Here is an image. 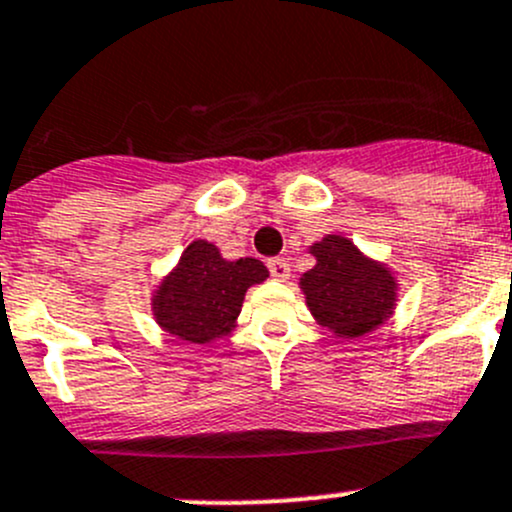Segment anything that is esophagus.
I'll return each mask as SVG.
<instances>
[{
    "mask_svg": "<svg viewBox=\"0 0 512 512\" xmlns=\"http://www.w3.org/2000/svg\"><path fill=\"white\" fill-rule=\"evenodd\" d=\"M267 267H270V272L275 280L285 282L289 277V262L285 260V257H272V260L267 262Z\"/></svg>",
    "mask_w": 512,
    "mask_h": 512,
    "instance_id": "esophagus-1",
    "label": "esophagus"
}]
</instances>
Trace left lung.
<instances>
[{"label": "left lung", "instance_id": "obj_1", "mask_svg": "<svg viewBox=\"0 0 512 512\" xmlns=\"http://www.w3.org/2000/svg\"><path fill=\"white\" fill-rule=\"evenodd\" d=\"M309 255L317 265L299 277V287L317 324L342 339H359L394 314L399 280L349 237L324 235L309 245Z\"/></svg>", "mask_w": 512, "mask_h": 512}]
</instances>
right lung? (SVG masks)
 Here are the masks:
<instances>
[{"instance_id":"right-lung-1","label":"right lung","mask_w":512,"mask_h":512,"mask_svg":"<svg viewBox=\"0 0 512 512\" xmlns=\"http://www.w3.org/2000/svg\"><path fill=\"white\" fill-rule=\"evenodd\" d=\"M270 277L255 257L225 260L208 240H193L151 297L156 324L185 344H210L237 327L245 292Z\"/></svg>"}]
</instances>
